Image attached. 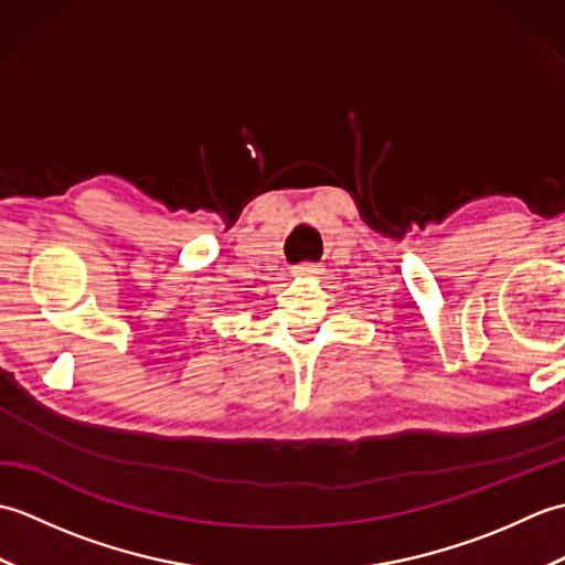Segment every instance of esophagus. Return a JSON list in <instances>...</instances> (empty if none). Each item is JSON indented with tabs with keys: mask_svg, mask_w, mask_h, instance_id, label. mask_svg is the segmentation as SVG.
<instances>
[{
	"mask_svg": "<svg viewBox=\"0 0 565 565\" xmlns=\"http://www.w3.org/2000/svg\"><path fill=\"white\" fill-rule=\"evenodd\" d=\"M320 274V267L318 264H298V267H294V276H318Z\"/></svg>",
	"mask_w": 565,
	"mask_h": 565,
	"instance_id": "esophagus-1",
	"label": "esophagus"
}]
</instances>
